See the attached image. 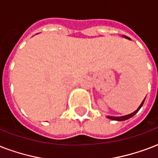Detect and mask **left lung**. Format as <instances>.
I'll return each instance as SVG.
<instances>
[{"mask_svg": "<svg viewBox=\"0 0 158 158\" xmlns=\"http://www.w3.org/2000/svg\"><path fill=\"white\" fill-rule=\"evenodd\" d=\"M126 38H127V39H129L130 38H128V37H127V36H125ZM144 100H145V98H144ZM144 100L142 102V103L140 104V106L138 107V108L136 110V111H134L133 113H132V114H127V115H126V116H122V117H112V116H108V118L109 119H112V120H117V121H124V120H127V119L130 118H132V116H134L138 112V110L140 109L141 107L143 105V103H144Z\"/></svg>", "mask_w": 158, "mask_h": 158, "instance_id": "1", "label": "left lung"}]
</instances>
